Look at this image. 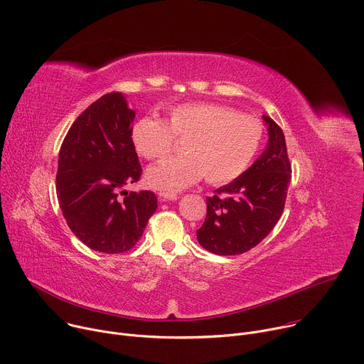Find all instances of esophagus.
<instances>
[{"label":"esophagus","instance_id":"esophagus-1","mask_svg":"<svg viewBox=\"0 0 364 364\" xmlns=\"http://www.w3.org/2000/svg\"><path fill=\"white\" fill-rule=\"evenodd\" d=\"M159 198H160V201H168V200H171V201H174V200H177L178 198V196L176 194V193H160L159 194Z\"/></svg>","mask_w":364,"mask_h":364}]
</instances>
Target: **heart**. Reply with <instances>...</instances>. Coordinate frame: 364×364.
<instances>
[{
  "label": "heart",
  "mask_w": 364,
  "mask_h": 364,
  "mask_svg": "<svg viewBox=\"0 0 364 364\" xmlns=\"http://www.w3.org/2000/svg\"><path fill=\"white\" fill-rule=\"evenodd\" d=\"M256 118L210 102L181 103L167 109V122L155 117L138 119L131 132L134 146L146 160L159 161L184 139L186 155L166 160L146 171L151 187L180 191L203 176L210 184H226L240 177L262 141Z\"/></svg>",
  "instance_id": "1"
}]
</instances>
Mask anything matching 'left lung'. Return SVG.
I'll list each match as a JSON object with an SVG mask.
<instances>
[{"label": "left lung", "instance_id": "left-lung-1", "mask_svg": "<svg viewBox=\"0 0 364 364\" xmlns=\"http://www.w3.org/2000/svg\"><path fill=\"white\" fill-rule=\"evenodd\" d=\"M268 144L240 177L207 197V215L197 240L215 255H240L261 243L278 223L291 181L282 129L264 115Z\"/></svg>", "mask_w": 364, "mask_h": 364}]
</instances>
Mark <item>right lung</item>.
I'll return each instance as SVG.
<instances>
[{"label": "right lung", "instance_id": "right-lung-1", "mask_svg": "<svg viewBox=\"0 0 364 364\" xmlns=\"http://www.w3.org/2000/svg\"><path fill=\"white\" fill-rule=\"evenodd\" d=\"M134 118L121 92L103 95L77 117L59 152L63 218L79 240L103 253L132 249L159 205L152 191L125 190L142 173L131 138Z\"/></svg>", "mask_w": 364, "mask_h": 364}]
</instances>
